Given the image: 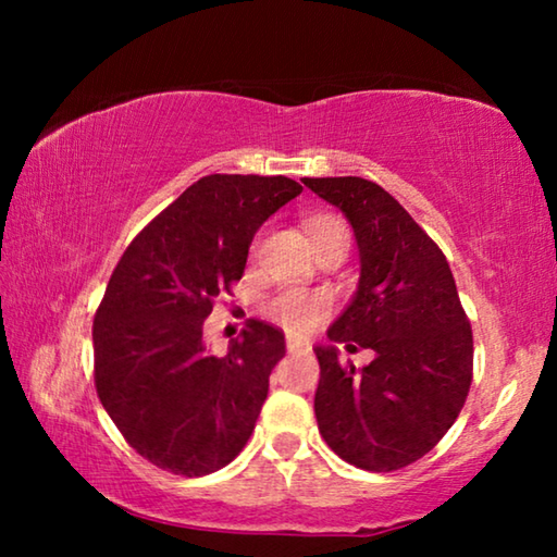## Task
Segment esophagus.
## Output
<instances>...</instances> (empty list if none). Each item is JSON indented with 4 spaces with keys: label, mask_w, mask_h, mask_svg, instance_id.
I'll list each match as a JSON object with an SVG mask.
<instances>
[{
    "label": "esophagus",
    "mask_w": 557,
    "mask_h": 557,
    "mask_svg": "<svg viewBox=\"0 0 557 557\" xmlns=\"http://www.w3.org/2000/svg\"><path fill=\"white\" fill-rule=\"evenodd\" d=\"M309 342H301L297 336H287V351L289 354H309Z\"/></svg>",
    "instance_id": "esophagus-1"
}]
</instances>
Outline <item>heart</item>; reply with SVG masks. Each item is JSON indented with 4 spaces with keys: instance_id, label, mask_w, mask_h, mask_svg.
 <instances>
[{
    "instance_id": "b5f03b06",
    "label": "heart",
    "mask_w": 557,
    "mask_h": 557,
    "mask_svg": "<svg viewBox=\"0 0 557 557\" xmlns=\"http://www.w3.org/2000/svg\"><path fill=\"white\" fill-rule=\"evenodd\" d=\"M305 228L314 250L332 240H348V225L334 213H317L305 221ZM268 314L272 322L285 326L287 332L307 334L329 314V299L317 292L305 289H285L268 301Z\"/></svg>"
}]
</instances>
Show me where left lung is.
<instances>
[{
  "label": "left lung",
  "instance_id": "1",
  "mask_svg": "<svg viewBox=\"0 0 557 557\" xmlns=\"http://www.w3.org/2000/svg\"><path fill=\"white\" fill-rule=\"evenodd\" d=\"M351 223L361 277L351 305L317 346L314 414L329 447L366 471H395L445 437L465 408L474 342L449 262L383 186L361 176L305 178ZM371 347L356 370L337 358Z\"/></svg>",
  "mask_w": 557,
  "mask_h": 557
}]
</instances>
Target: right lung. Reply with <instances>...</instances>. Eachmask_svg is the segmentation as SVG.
Here are the masks:
<instances>
[{"label": "right lung", "mask_w": 557, "mask_h": 557, "mask_svg": "<svg viewBox=\"0 0 557 557\" xmlns=\"http://www.w3.org/2000/svg\"><path fill=\"white\" fill-rule=\"evenodd\" d=\"M299 194L287 176H203L112 270L92 322L98 398L129 447L159 469L211 474L256 430L285 334L250 319L228 354L213 356L203 322L243 277L252 235Z\"/></svg>", "instance_id": "add662e5"}]
</instances>
